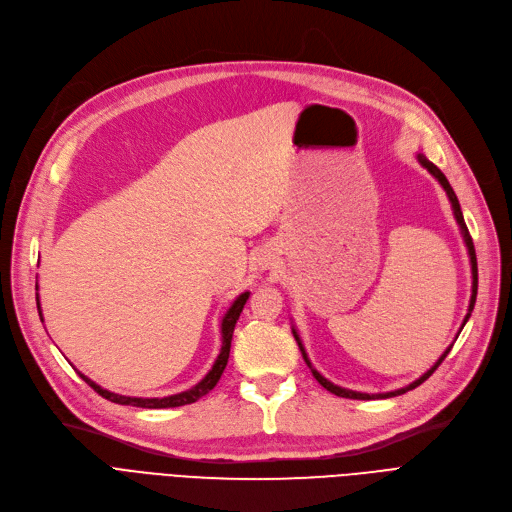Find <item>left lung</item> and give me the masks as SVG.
Masks as SVG:
<instances>
[{
	"label": "left lung",
	"mask_w": 512,
	"mask_h": 512,
	"mask_svg": "<svg viewBox=\"0 0 512 512\" xmlns=\"http://www.w3.org/2000/svg\"><path fill=\"white\" fill-rule=\"evenodd\" d=\"M417 158H419V162L429 170V173L440 181V185L444 187V191H446V196H448V200H450V204H452V210H454V218H456V223H458V227H460V233H462V237H465V243H467V250H469V258H471V275H473V287H471V302H469V312H467V316H465V321H462V327L467 325V321H469V316H471V312H473V306H475V300H477V256H475V246H473V239H471V235H469V229H467V225H465V218H462V210H460V204H458V198H456V193H454V189L450 187V183H448V179H446V175L442 173L440 168H437L433 162H429L423 154H417ZM462 327H460V331H462ZM291 331H294V337H296V342H298V346H300V352H302V356H304V362L308 364V369L312 371V375H314V379L319 381L327 392H331V394H335V396H339V398H350V400H381V398H394V396H400V394H406L408 389H415L417 385H421L423 381H427L431 375H433V371L440 367L442 364V360L450 354V350H452V346L440 356V360H437L433 367L425 373V375H421L417 381H412L410 385H406V387H400V389H394V392H387V394H362V392H352V389H346V387H339V385H333L329 379H325L319 371H316L314 367H312V362L308 360V354H306V350H304V346H302V339H300V335H298V331L291 327Z\"/></svg>",
	"instance_id": "8db88e82"
}]
</instances>
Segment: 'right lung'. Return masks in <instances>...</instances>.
Returning <instances> with one entry per match:
<instances>
[{"label": "right lung", "instance_id": "right-lung-1", "mask_svg": "<svg viewBox=\"0 0 512 512\" xmlns=\"http://www.w3.org/2000/svg\"><path fill=\"white\" fill-rule=\"evenodd\" d=\"M35 289H39V285H35ZM250 298V291H243L241 296L235 298V302L229 306L227 314L223 316L221 321V335H223V346H221V352H218L212 369L208 371V375L193 385L191 389H187V392H181V394H175V396H166V398H133V396H120V394H114V392H108V389L100 387L97 383H93L89 377H85L83 373L81 379L91 385L97 394H100L102 398L110 400V402H116V404H125V406H137V408H175V406H185V404H191V402H198L202 396H206L210 389L218 383V379H221L225 367H227V360H229V352H231V339H233V329H235V323L239 319V314L243 310V306H246ZM37 310H39V316H41V304H39V294H37ZM43 321V319H41Z\"/></svg>", "mask_w": 512, "mask_h": 512}]
</instances>
